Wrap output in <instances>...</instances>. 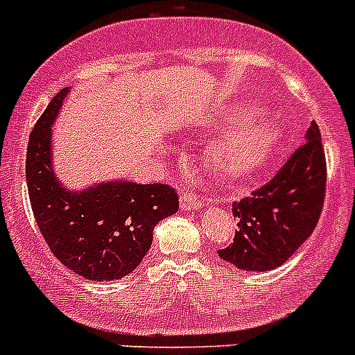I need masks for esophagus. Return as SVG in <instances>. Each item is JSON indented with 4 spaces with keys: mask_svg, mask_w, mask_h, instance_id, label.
Listing matches in <instances>:
<instances>
[{
    "mask_svg": "<svg viewBox=\"0 0 355 355\" xmlns=\"http://www.w3.org/2000/svg\"><path fill=\"white\" fill-rule=\"evenodd\" d=\"M180 206H182L184 211H198V209L206 207V200L186 189V191H182V197H180Z\"/></svg>",
    "mask_w": 355,
    "mask_h": 355,
    "instance_id": "1",
    "label": "esophagus"
}]
</instances>
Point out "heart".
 <instances>
[{
    "label": "heart",
    "mask_w": 355,
    "mask_h": 355,
    "mask_svg": "<svg viewBox=\"0 0 355 355\" xmlns=\"http://www.w3.org/2000/svg\"><path fill=\"white\" fill-rule=\"evenodd\" d=\"M217 123H233L207 148V162L226 178H246L261 171L281 146L284 129L270 112L255 103L227 107Z\"/></svg>",
    "instance_id": "1"
}]
</instances>
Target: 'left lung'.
<instances>
[{
	"mask_svg": "<svg viewBox=\"0 0 355 355\" xmlns=\"http://www.w3.org/2000/svg\"><path fill=\"white\" fill-rule=\"evenodd\" d=\"M327 162L321 132L312 122L304 144L288 158L281 171L233 204L239 230L218 257L246 272H270L292 257L312 235L322 211Z\"/></svg>",
	"mask_w": 355,
	"mask_h": 355,
	"instance_id": "1",
	"label": "left lung"
}]
</instances>
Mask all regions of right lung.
Returning a JSON list of instances; mask_svg holds the SVG:
<instances>
[{"mask_svg": "<svg viewBox=\"0 0 355 355\" xmlns=\"http://www.w3.org/2000/svg\"><path fill=\"white\" fill-rule=\"evenodd\" d=\"M71 87L51 100L27 148V187L34 217L63 266L89 281H116L137 270L153 243V230L178 211L168 184L105 180L71 189L53 162V125Z\"/></svg>", "mask_w": 355, "mask_h": 355, "instance_id": "obj_1", "label": "right lung"}]
</instances>
